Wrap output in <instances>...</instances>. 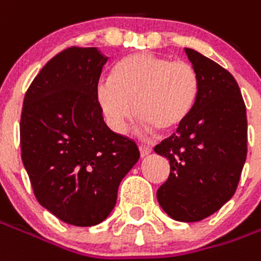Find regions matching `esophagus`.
<instances>
[{
  "instance_id": "1",
  "label": "esophagus",
  "mask_w": 261,
  "mask_h": 261,
  "mask_svg": "<svg viewBox=\"0 0 261 261\" xmlns=\"http://www.w3.org/2000/svg\"><path fill=\"white\" fill-rule=\"evenodd\" d=\"M140 154H141V156H147L151 154V148L149 147H144V145H140Z\"/></svg>"
}]
</instances>
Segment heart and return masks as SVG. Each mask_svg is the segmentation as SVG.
<instances>
[{
    "mask_svg": "<svg viewBox=\"0 0 261 261\" xmlns=\"http://www.w3.org/2000/svg\"><path fill=\"white\" fill-rule=\"evenodd\" d=\"M199 89V73L189 62L143 52L120 62L112 79L100 82L96 94L105 117L118 134L127 131L136 112L144 124L167 133L192 114Z\"/></svg>",
    "mask_w": 261,
    "mask_h": 261,
    "instance_id": "obj_1",
    "label": "heart"
}]
</instances>
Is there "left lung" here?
I'll return each instance as SVG.
<instances>
[{"mask_svg":"<svg viewBox=\"0 0 261 261\" xmlns=\"http://www.w3.org/2000/svg\"><path fill=\"white\" fill-rule=\"evenodd\" d=\"M185 50L199 73V97L187 121L154 148L171 167L156 199L169 218L198 222L236 192L247 155V117L232 74L194 49Z\"/></svg>","mask_w":261,"mask_h":261,"instance_id":"obj_1","label":"left lung"}]
</instances>
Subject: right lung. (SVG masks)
Segmentation results:
<instances>
[{"label":"right lung","mask_w":261,"mask_h":261,"mask_svg":"<svg viewBox=\"0 0 261 261\" xmlns=\"http://www.w3.org/2000/svg\"><path fill=\"white\" fill-rule=\"evenodd\" d=\"M105 55L70 46L42 67L25 93L21 156L36 200L65 223L97 225L140 158L134 140L103 120L97 86Z\"/></svg>","instance_id":"right-lung-1"}]
</instances>
